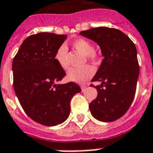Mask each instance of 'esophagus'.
<instances>
[{
	"instance_id": "obj_1",
	"label": "esophagus",
	"mask_w": 153,
	"mask_h": 153,
	"mask_svg": "<svg viewBox=\"0 0 153 153\" xmlns=\"http://www.w3.org/2000/svg\"><path fill=\"white\" fill-rule=\"evenodd\" d=\"M86 87H87V86H85V85H82V86H81L82 91H85V90H86Z\"/></svg>"
}]
</instances>
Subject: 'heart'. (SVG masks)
<instances>
[{
    "label": "heart",
    "instance_id": "obj_1",
    "mask_svg": "<svg viewBox=\"0 0 153 153\" xmlns=\"http://www.w3.org/2000/svg\"><path fill=\"white\" fill-rule=\"evenodd\" d=\"M73 47L78 52L85 55L86 59L93 62L98 60V55L94 51V45L91 41L85 39H79L73 42ZM67 47L62 44L58 48L55 55V62L62 69L66 70L68 67L67 62ZM94 74V69L91 66H85L82 68H71L67 72V79L70 81L77 83L83 84L88 81Z\"/></svg>",
    "mask_w": 153,
    "mask_h": 153
}]
</instances>
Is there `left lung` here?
Listing matches in <instances>:
<instances>
[{
    "label": "left lung",
    "mask_w": 153,
    "mask_h": 153,
    "mask_svg": "<svg viewBox=\"0 0 153 153\" xmlns=\"http://www.w3.org/2000/svg\"><path fill=\"white\" fill-rule=\"evenodd\" d=\"M80 35L97 43L104 57L91 82L98 96L90 103L92 116L98 121L111 122L126 114L135 96L139 76L135 44L118 29L99 27L82 31Z\"/></svg>",
    "instance_id": "8db88e82"
}]
</instances>
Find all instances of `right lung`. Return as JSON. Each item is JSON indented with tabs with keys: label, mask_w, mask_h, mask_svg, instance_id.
Returning <instances> with one entry per match:
<instances>
[{
	"label": "right lung",
	"mask_w": 153,
	"mask_h": 153,
	"mask_svg": "<svg viewBox=\"0 0 153 153\" xmlns=\"http://www.w3.org/2000/svg\"><path fill=\"white\" fill-rule=\"evenodd\" d=\"M66 35L39 32L24 40L13 59V87L23 109L37 123L55 126L71 112L72 97L81 92L74 82L56 84L66 75L55 60Z\"/></svg>",
	"instance_id": "obj_1"
}]
</instances>
